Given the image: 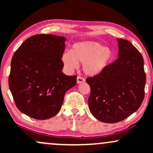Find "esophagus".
<instances>
[{
	"label": "esophagus",
	"instance_id": "obj_1",
	"mask_svg": "<svg viewBox=\"0 0 153 153\" xmlns=\"http://www.w3.org/2000/svg\"><path fill=\"white\" fill-rule=\"evenodd\" d=\"M84 82H85L84 78H83L82 77H80V76H78V78H77V83H78V84H80V83H84Z\"/></svg>",
	"mask_w": 153,
	"mask_h": 153
}]
</instances>
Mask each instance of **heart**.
<instances>
[{
	"label": "heart",
	"instance_id": "1",
	"mask_svg": "<svg viewBox=\"0 0 153 153\" xmlns=\"http://www.w3.org/2000/svg\"><path fill=\"white\" fill-rule=\"evenodd\" d=\"M113 51L95 41H85L75 43L71 51H65L61 59L65 68L68 70L78 68V63L83 65L85 75L95 76L101 73L112 61Z\"/></svg>",
	"mask_w": 153,
	"mask_h": 153
}]
</instances>
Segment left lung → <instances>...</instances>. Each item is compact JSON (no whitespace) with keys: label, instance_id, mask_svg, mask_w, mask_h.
<instances>
[{"label":"left lung","instance_id":"left-lung-1","mask_svg":"<svg viewBox=\"0 0 153 153\" xmlns=\"http://www.w3.org/2000/svg\"><path fill=\"white\" fill-rule=\"evenodd\" d=\"M118 58L86 82L90 112L107 123L123 120L137 111L145 97L146 75L142 54L128 41L117 38Z\"/></svg>","mask_w":153,"mask_h":153}]
</instances>
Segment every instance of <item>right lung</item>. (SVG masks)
I'll return each instance as SVG.
<instances>
[{"label":"right lung","mask_w":153,"mask_h":153,"mask_svg":"<svg viewBox=\"0 0 153 153\" xmlns=\"http://www.w3.org/2000/svg\"><path fill=\"white\" fill-rule=\"evenodd\" d=\"M65 41L63 36L36 35L23 42L14 53L8 85L22 113L37 120L54 116L67 91L76 85L77 75L68 76L62 71Z\"/></svg>","instance_id":"add662e5"}]
</instances>
